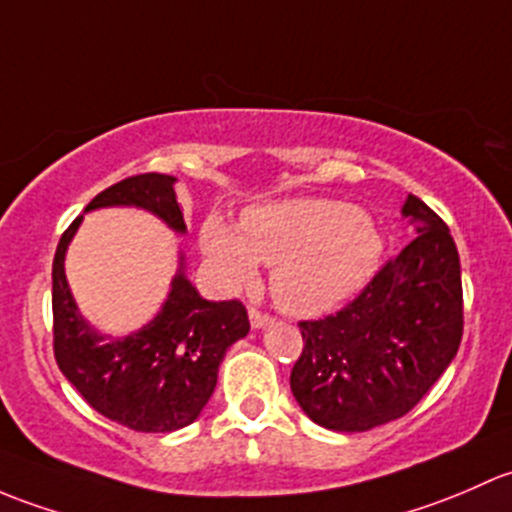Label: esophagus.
Here are the masks:
<instances>
[{
	"label": "esophagus",
	"instance_id": "1",
	"mask_svg": "<svg viewBox=\"0 0 512 512\" xmlns=\"http://www.w3.org/2000/svg\"><path fill=\"white\" fill-rule=\"evenodd\" d=\"M249 318H251V325H254V328H263V325H268L273 320L271 315L263 313V310H258V308H249Z\"/></svg>",
	"mask_w": 512,
	"mask_h": 512
}]
</instances>
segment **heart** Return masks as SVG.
I'll list each match as a JSON object with an SVG mask.
<instances>
[{
    "mask_svg": "<svg viewBox=\"0 0 512 512\" xmlns=\"http://www.w3.org/2000/svg\"><path fill=\"white\" fill-rule=\"evenodd\" d=\"M202 249L221 283L256 281L258 261L273 266V298L293 315H320L360 291L377 268L382 239L370 217L330 199H288L202 226Z\"/></svg>",
    "mask_w": 512,
    "mask_h": 512,
    "instance_id": "1",
    "label": "heart"
}]
</instances>
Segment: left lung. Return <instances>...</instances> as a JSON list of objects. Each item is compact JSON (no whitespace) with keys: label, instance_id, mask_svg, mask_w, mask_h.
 <instances>
[{"label":"left lung","instance_id":"1","mask_svg":"<svg viewBox=\"0 0 512 512\" xmlns=\"http://www.w3.org/2000/svg\"><path fill=\"white\" fill-rule=\"evenodd\" d=\"M402 212L412 244L345 308L298 323L293 397L325 429L367 431L412 412L461 345V263L449 226L414 194Z\"/></svg>","mask_w":512,"mask_h":512}]
</instances>
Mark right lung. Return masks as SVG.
<instances>
[{
    "mask_svg": "<svg viewBox=\"0 0 512 512\" xmlns=\"http://www.w3.org/2000/svg\"><path fill=\"white\" fill-rule=\"evenodd\" d=\"M133 204L157 214L175 231L184 217L175 197V177L160 172L125 177L103 189L88 209ZM83 217L61 234L54 256V357L68 382L105 419L145 434H167L192 424L217 387L219 365L229 345L249 333L241 300L212 303L177 273L160 315L125 340H103L78 315L68 291L63 256Z\"/></svg>",
    "mask_w": 512,
    "mask_h": 512,
    "instance_id": "obj_1",
    "label": "right lung"
}]
</instances>
